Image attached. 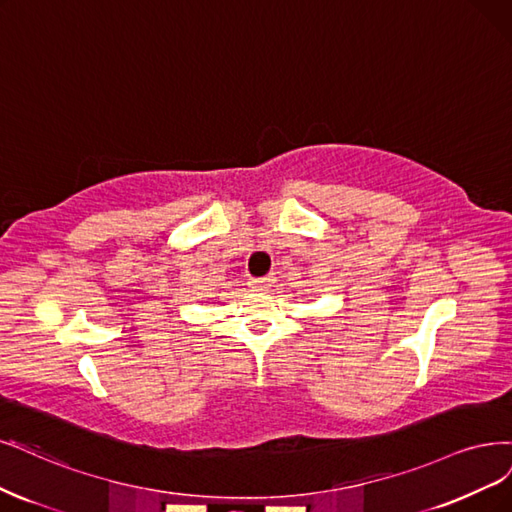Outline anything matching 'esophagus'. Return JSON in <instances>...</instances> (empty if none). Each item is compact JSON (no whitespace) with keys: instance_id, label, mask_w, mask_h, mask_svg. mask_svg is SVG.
I'll return each mask as SVG.
<instances>
[{"instance_id":"obj_1","label":"esophagus","mask_w":512,"mask_h":512,"mask_svg":"<svg viewBox=\"0 0 512 512\" xmlns=\"http://www.w3.org/2000/svg\"><path fill=\"white\" fill-rule=\"evenodd\" d=\"M250 284H252V288H254L256 292H267V290H271L273 279H271V277H258V279H252Z\"/></svg>"}]
</instances>
